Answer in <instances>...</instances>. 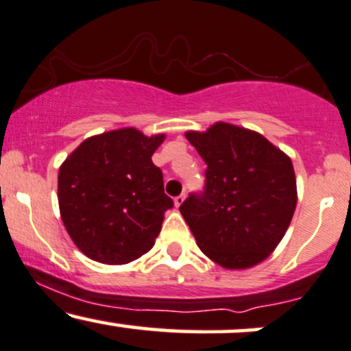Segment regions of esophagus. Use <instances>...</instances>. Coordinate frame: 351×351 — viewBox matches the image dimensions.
<instances>
[{
	"instance_id": "34e87169",
	"label": "esophagus",
	"mask_w": 351,
	"mask_h": 351,
	"mask_svg": "<svg viewBox=\"0 0 351 351\" xmlns=\"http://www.w3.org/2000/svg\"><path fill=\"white\" fill-rule=\"evenodd\" d=\"M184 197H186V196H184V193H183V194H180V196H176V197H175V206H176V208H180V206L183 204Z\"/></svg>"
}]
</instances>
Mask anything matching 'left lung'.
Instances as JSON below:
<instances>
[{
  "label": "left lung",
  "mask_w": 351,
  "mask_h": 351,
  "mask_svg": "<svg viewBox=\"0 0 351 351\" xmlns=\"http://www.w3.org/2000/svg\"><path fill=\"white\" fill-rule=\"evenodd\" d=\"M186 138L208 165L204 189L180 206L197 247L229 269L263 261L296 209L291 158L263 135L226 122Z\"/></svg>",
  "instance_id": "left-lung-1"
}]
</instances>
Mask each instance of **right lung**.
<instances>
[{
  "instance_id": "add662e5",
  "label": "right lung",
  "mask_w": 351,
  "mask_h": 351,
  "mask_svg": "<svg viewBox=\"0 0 351 351\" xmlns=\"http://www.w3.org/2000/svg\"><path fill=\"white\" fill-rule=\"evenodd\" d=\"M165 135L137 129L86 138L58 171L63 226L88 258L106 265L137 260L154 247L165 210L163 175L152 155Z\"/></svg>"
}]
</instances>
